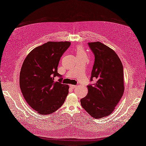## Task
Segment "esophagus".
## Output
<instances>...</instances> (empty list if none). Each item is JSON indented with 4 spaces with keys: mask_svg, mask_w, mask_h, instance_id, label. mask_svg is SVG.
Listing matches in <instances>:
<instances>
[{
    "mask_svg": "<svg viewBox=\"0 0 146 146\" xmlns=\"http://www.w3.org/2000/svg\"><path fill=\"white\" fill-rule=\"evenodd\" d=\"M69 87H70V88H77V86H75V85H72V84H70L69 85Z\"/></svg>",
    "mask_w": 146,
    "mask_h": 146,
    "instance_id": "esophagus-1",
    "label": "esophagus"
}]
</instances>
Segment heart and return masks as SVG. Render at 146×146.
Listing matches in <instances>:
<instances>
[{
    "instance_id": "1",
    "label": "heart",
    "mask_w": 146,
    "mask_h": 146,
    "mask_svg": "<svg viewBox=\"0 0 146 146\" xmlns=\"http://www.w3.org/2000/svg\"><path fill=\"white\" fill-rule=\"evenodd\" d=\"M76 55L78 58H87V54L81 46H78L76 48Z\"/></svg>"
}]
</instances>
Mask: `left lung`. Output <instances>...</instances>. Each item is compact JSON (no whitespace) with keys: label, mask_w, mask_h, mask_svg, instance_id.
I'll list each match as a JSON object with an SVG mask.
<instances>
[{"label":"left lung","mask_w":146,"mask_h":146,"mask_svg":"<svg viewBox=\"0 0 146 146\" xmlns=\"http://www.w3.org/2000/svg\"><path fill=\"white\" fill-rule=\"evenodd\" d=\"M94 55V63L88 93L81 99V105L87 112L96 119L109 115L121 100L124 92L123 69L117 54L104 44L88 43Z\"/></svg>","instance_id":"obj_1"}]
</instances>
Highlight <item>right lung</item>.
<instances>
[{
    "label": "right lung",
    "mask_w": 146,
    "mask_h": 146,
    "mask_svg": "<svg viewBox=\"0 0 146 146\" xmlns=\"http://www.w3.org/2000/svg\"><path fill=\"white\" fill-rule=\"evenodd\" d=\"M68 41H48L27 55L19 75V86L27 103L40 115L56 111L65 102L69 86L62 84L58 72L61 56L70 46ZM60 78L54 82V78Z\"/></svg>",
    "instance_id": "add662e5"
}]
</instances>
